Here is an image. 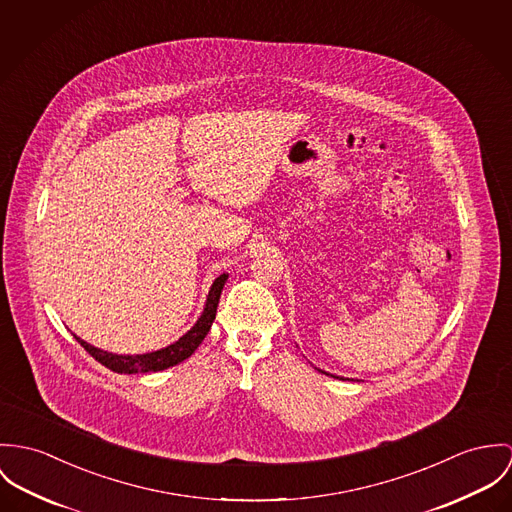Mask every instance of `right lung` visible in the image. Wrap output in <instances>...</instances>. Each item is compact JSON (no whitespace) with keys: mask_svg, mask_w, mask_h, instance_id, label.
Segmentation results:
<instances>
[{"mask_svg":"<svg viewBox=\"0 0 512 512\" xmlns=\"http://www.w3.org/2000/svg\"><path fill=\"white\" fill-rule=\"evenodd\" d=\"M226 281H228L226 273L214 281L210 288V294H208V300H206V308H204L202 316L198 318V322L180 340L167 345L165 349L143 353V355H114V353L102 351V349L80 340V338H76V340L98 363H102L104 367L112 369L115 373H151V371L169 369L172 365L188 359L196 351V347L204 341L206 334L210 332L212 322L216 320V310H218L222 288Z\"/></svg>","mask_w":512,"mask_h":512,"instance_id":"obj_1","label":"right lung"}]
</instances>
